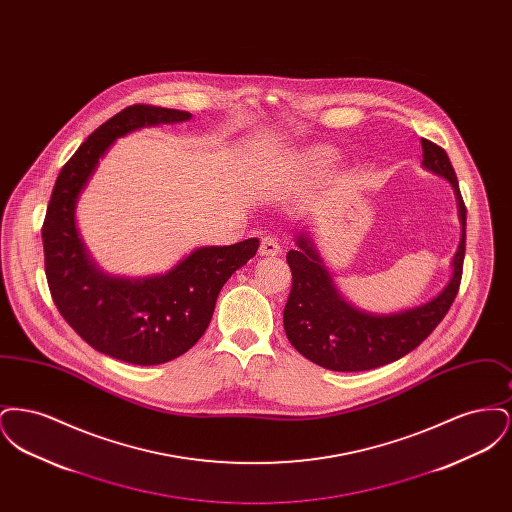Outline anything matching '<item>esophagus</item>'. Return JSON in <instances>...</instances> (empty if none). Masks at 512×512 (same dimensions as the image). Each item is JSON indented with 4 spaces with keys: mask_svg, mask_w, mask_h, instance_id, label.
I'll return each mask as SVG.
<instances>
[{
    "mask_svg": "<svg viewBox=\"0 0 512 512\" xmlns=\"http://www.w3.org/2000/svg\"><path fill=\"white\" fill-rule=\"evenodd\" d=\"M280 251H282V245H280L276 236L268 234V236L261 240V245H259V253L261 255H278Z\"/></svg>",
    "mask_w": 512,
    "mask_h": 512,
    "instance_id": "1",
    "label": "esophagus"
}]
</instances>
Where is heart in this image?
<instances>
[{"mask_svg": "<svg viewBox=\"0 0 512 512\" xmlns=\"http://www.w3.org/2000/svg\"><path fill=\"white\" fill-rule=\"evenodd\" d=\"M326 157H328V155H326Z\"/></svg>", "mask_w": 512, "mask_h": 512, "instance_id": "heart-1", "label": "heart"}]
</instances>
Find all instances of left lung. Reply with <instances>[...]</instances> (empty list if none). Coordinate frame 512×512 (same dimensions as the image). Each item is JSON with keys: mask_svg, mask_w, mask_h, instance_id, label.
<instances>
[{"mask_svg": "<svg viewBox=\"0 0 512 512\" xmlns=\"http://www.w3.org/2000/svg\"><path fill=\"white\" fill-rule=\"evenodd\" d=\"M422 165L447 178L455 190L461 242L453 257V274L432 301L393 315H368L351 307L336 290L307 234L286 261L292 270V292L284 309V330L293 347L309 361L338 372H359L388 365L416 349L451 309L463 276L466 207L457 174L443 147L422 138Z\"/></svg>", "mask_w": 512, "mask_h": 512, "instance_id": "1", "label": "left lung"}]
</instances>
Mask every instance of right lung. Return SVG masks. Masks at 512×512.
Segmentation results:
<instances>
[{
  "instance_id": "add662e5",
  "label": "right lung",
  "mask_w": 512,
  "mask_h": 512,
  "mask_svg": "<svg viewBox=\"0 0 512 512\" xmlns=\"http://www.w3.org/2000/svg\"><path fill=\"white\" fill-rule=\"evenodd\" d=\"M190 117L138 103L103 122L59 172L42 226L46 278L61 317L96 351L130 365H161L194 347L222 286L259 249L257 238L199 247L167 274L130 280L101 272L80 242L76 201L103 153L132 130Z\"/></svg>"
}]
</instances>
